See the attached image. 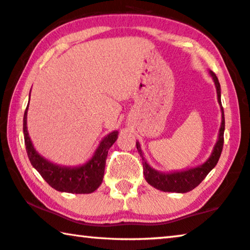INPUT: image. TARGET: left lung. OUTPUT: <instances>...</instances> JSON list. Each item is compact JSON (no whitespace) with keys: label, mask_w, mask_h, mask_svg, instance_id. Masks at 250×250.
<instances>
[{"label":"left lung","mask_w":250,"mask_h":250,"mask_svg":"<svg viewBox=\"0 0 250 250\" xmlns=\"http://www.w3.org/2000/svg\"><path fill=\"white\" fill-rule=\"evenodd\" d=\"M210 76L212 77L214 86H216L217 90V97L218 103L220 105L221 109V125L220 129H219L218 134V140L217 143L214 144V147L212 149V153L208 160L201 165H198L195 167L187 168L183 171H174V172H160L153 168L151 165L147 163V161L145 160L144 153L142 151L140 142H136V147L137 151L140 153L142 157V163H143V173L149 186L154 187L155 189L161 190L163 192H176V193H186L193 190L195 187H198L200 184L203 179L208 175L209 172L216 167L219 157L221 155L222 146H224V132H225V114L224 108L221 105V89H220V83L217 76L213 74L212 71H210Z\"/></svg>","instance_id":"obj_1"}]
</instances>
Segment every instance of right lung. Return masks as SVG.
<instances>
[{"instance_id":"right-lung-1","label":"right lung","mask_w":250,"mask_h":250,"mask_svg":"<svg viewBox=\"0 0 250 250\" xmlns=\"http://www.w3.org/2000/svg\"><path fill=\"white\" fill-rule=\"evenodd\" d=\"M28 107L23 116V134H24L26 153H28L32 167L39 172L45 182L57 191L80 194L91 193L97 190L103 182L108 149L117 140V130H114L103 138L98 147L96 148L94 155L85 164L78 165V167L58 165L50 162L34 148L31 138L29 136L28 127H26Z\"/></svg>"}]
</instances>
